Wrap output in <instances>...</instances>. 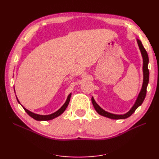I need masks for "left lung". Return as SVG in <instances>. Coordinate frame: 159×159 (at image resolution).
<instances>
[{
    "mask_svg": "<svg viewBox=\"0 0 159 159\" xmlns=\"http://www.w3.org/2000/svg\"><path fill=\"white\" fill-rule=\"evenodd\" d=\"M137 42L139 48V50L141 51V54L143 57V85L141 89L139 92L138 97L134 102L133 107L130 109L128 112L126 113L123 114V115H117V114H113L111 113H109L103 109L99 105L95 102L94 98L92 97L91 98V102L93 103V107L95 109L96 111H97L100 115H102L103 117H107L109 119H124L129 117L135 111V110L139 107L141 106V104L143 103L144 99L145 98L146 93H147V88L148 84V80H149V71L148 70V56L147 51L145 50V48L143 47L142 42L141 40L137 38Z\"/></svg>",
    "mask_w": 159,
    "mask_h": 159,
    "instance_id": "obj_1",
    "label": "left lung"
}]
</instances>
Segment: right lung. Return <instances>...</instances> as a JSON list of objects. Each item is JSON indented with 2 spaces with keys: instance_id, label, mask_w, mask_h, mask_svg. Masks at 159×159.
I'll use <instances>...</instances> for the list:
<instances>
[{
  "instance_id": "obj_1",
  "label": "right lung",
  "mask_w": 159,
  "mask_h": 159,
  "mask_svg": "<svg viewBox=\"0 0 159 159\" xmlns=\"http://www.w3.org/2000/svg\"><path fill=\"white\" fill-rule=\"evenodd\" d=\"M14 92H15V90H14ZM71 93H70L68 95V98H67V99H66V102L64 103V104L63 105H62V106H61L58 110L56 111V112L53 113H52V114H50V115H44L36 114V113H33V112L30 111H29V110H28V109H26L25 107H23V105H22L20 104V102H19V100L18 99V98H17V97H16V99H17V102H18V103H20V104L22 105V107L24 108V109H25V111H26L28 115H29L32 118L34 119L35 120H36V121H49V120H52V119H54V118H56V117H57L60 116V115H61L62 113H63L64 112V111L66 110V109L67 108V107H68V104H69L70 100V98H71Z\"/></svg>"
}]
</instances>
